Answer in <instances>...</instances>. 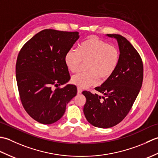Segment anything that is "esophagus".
Returning <instances> with one entry per match:
<instances>
[{
    "instance_id": "1",
    "label": "esophagus",
    "mask_w": 158,
    "mask_h": 158,
    "mask_svg": "<svg viewBox=\"0 0 158 158\" xmlns=\"http://www.w3.org/2000/svg\"><path fill=\"white\" fill-rule=\"evenodd\" d=\"M82 89L81 88H79V87H77V93L78 94H81L82 92Z\"/></svg>"
}]
</instances>
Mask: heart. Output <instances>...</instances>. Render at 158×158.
<instances>
[{
	"label": "heart",
	"instance_id": "obj_1",
	"mask_svg": "<svg viewBox=\"0 0 158 158\" xmlns=\"http://www.w3.org/2000/svg\"><path fill=\"white\" fill-rule=\"evenodd\" d=\"M120 53L115 46L94 36H91L81 43L78 50L70 49L64 56L66 68L70 72H76L82 62H86L88 71L79 72L74 75L71 81L81 87L94 85L100 80H106L115 71L119 62Z\"/></svg>",
	"mask_w": 158,
	"mask_h": 158
}]
</instances>
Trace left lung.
<instances>
[{"label": "left lung", "instance_id": "left-lung-1", "mask_svg": "<svg viewBox=\"0 0 158 158\" xmlns=\"http://www.w3.org/2000/svg\"><path fill=\"white\" fill-rule=\"evenodd\" d=\"M117 39L120 58L115 71L101 86L95 88L102 94L83 91L86 102L83 113L92 126L109 128L120 123L129 113L141 88L143 64L139 53L123 36L108 34Z\"/></svg>", "mask_w": 158, "mask_h": 158}]
</instances>
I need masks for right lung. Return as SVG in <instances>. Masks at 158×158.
<instances>
[{"label": "right lung", "mask_w": 158, "mask_h": 158, "mask_svg": "<svg viewBox=\"0 0 158 158\" xmlns=\"http://www.w3.org/2000/svg\"><path fill=\"white\" fill-rule=\"evenodd\" d=\"M79 38L78 32L45 29L32 37L19 52L15 73L20 100L32 119L43 124L59 120L66 106L77 94L68 84L70 77L64 62L67 51Z\"/></svg>", "instance_id": "obj_1"}]
</instances>
